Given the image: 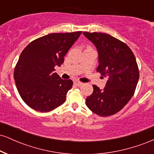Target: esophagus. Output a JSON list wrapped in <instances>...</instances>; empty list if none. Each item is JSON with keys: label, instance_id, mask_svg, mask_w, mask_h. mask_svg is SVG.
I'll list each match as a JSON object with an SVG mask.
<instances>
[{"label": "esophagus", "instance_id": "obj_1", "mask_svg": "<svg viewBox=\"0 0 154 154\" xmlns=\"http://www.w3.org/2000/svg\"><path fill=\"white\" fill-rule=\"evenodd\" d=\"M75 84L77 86H81V85H83V83L82 82H79V81H75Z\"/></svg>", "mask_w": 154, "mask_h": 154}]
</instances>
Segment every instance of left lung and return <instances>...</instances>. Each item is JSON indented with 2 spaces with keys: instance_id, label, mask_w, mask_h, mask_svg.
<instances>
[{
  "instance_id": "8db88e82",
  "label": "left lung",
  "mask_w": 154,
  "mask_h": 154,
  "mask_svg": "<svg viewBox=\"0 0 154 154\" xmlns=\"http://www.w3.org/2000/svg\"><path fill=\"white\" fill-rule=\"evenodd\" d=\"M83 34L98 50L97 72L108 79L103 90L93 85L86 105L100 116H111L122 110L135 93L139 79L135 55L127 44L110 35L88 32Z\"/></svg>"
}]
</instances>
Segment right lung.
<instances>
[{
	"mask_svg": "<svg viewBox=\"0 0 154 154\" xmlns=\"http://www.w3.org/2000/svg\"><path fill=\"white\" fill-rule=\"evenodd\" d=\"M82 32L51 33L32 41L19 56L14 78L21 98L35 111L48 112L62 105L72 79H62L55 71Z\"/></svg>",
	"mask_w": 154,
	"mask_h": 154,
	"instance_id": "obj_1",
	"label": "right lung"
}]
</instances>
